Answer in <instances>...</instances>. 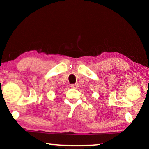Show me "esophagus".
Masks as SVG:
<instances>
[{
	"label": "esophagus",
	"mask_w": 149,
	"mask_h": 149,
	"mask_svg": "<svg viewBox=\"0 0 149 149\" xmlns=\"http://www.w3.org/2000/svg\"><path fill=\"white\" fill-rule=\"evenodd\" d=\"M79 86L78 84H71V87L73 88H77Z\"/></svg>",
	"instance_id": "esophagus-1"
}]
</instances>
